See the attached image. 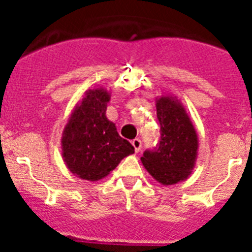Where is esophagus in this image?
Masks as SVG:
<instances>
[{"label":"esophagus","mask_w":252,"mask_h":252,"mask_svg":"<svg viewBox=\"0 0 252 252\" xmlns=\"http://www.w3.org/2000/svg\"><path fill=\"white\" fill-rule=\"evenodd\" d=\"M131 144H132V146H133V149H135V151H136V153H139L140 150H141V140L140 139H133L132 141H131Z\"/></svg>","instance_id":"34e87169"}]
</instances>
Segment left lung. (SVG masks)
Returning a JSON list of instances; mask_svg holds the SVG:
<instances>
[{"label":"left lung","mask_w":252,"mask_h":252,"mask_svg":"<svg viewBox=\"0 0 252 252\" xmlns=\"http://www.w3.org/2000/svg\"><path fill=\"white\" fill-rule=\"evenodd\" d=\"M160 122L159 148L145 151L141 162L149 174L162 186L188 179L198 157V133L183 103L173 95L157 97Z\"/></svg>","instance_id":"1"}]
</instances>
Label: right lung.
<instances>
[{
  "instance_id": "1",
  "label": "right lung",
  "mask_w": 252,
  "mask_h": 252,
  "mask_svg": "<svg viewBox=\"0 0 252 252\" xmlns=\"http://www.w3.org/2000/svg\"><path fill=\"white\" fill-rule=\"evenodd\" d=\"M111 94L103 87L84 92L74 106L62 135V155L75 177L88 182L103 179L124 158L135 153L107 119Z\"/></svg>"
}]
</instances>
